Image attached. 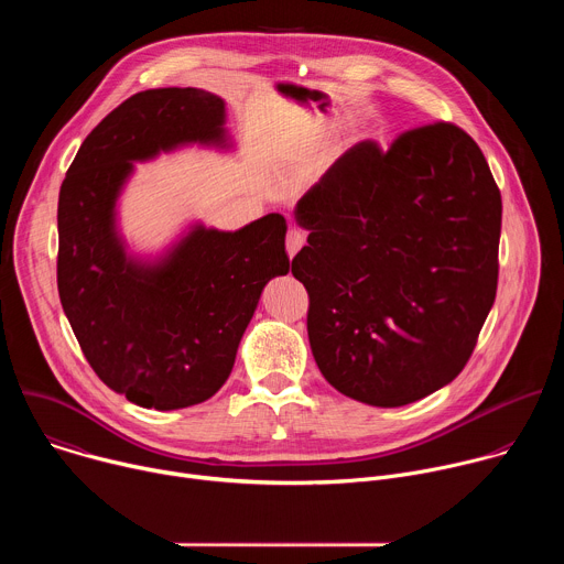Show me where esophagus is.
<instances>
[{
  "label": "esophagus",
  "instance_id": "esophagus-1",
  "mask_svg": "<svg viewBox=\"0 0 564 564\" xmlns=\"http://www.w3.org/2000/svg\"><path fill=\"white\" fill-rule=\"evenodd\" d=\"M305 243V234L299 229V227H290L288 236H285V250L290 257H294Z\"/></svg>",
  "mask_w": 564,
  "mask_h": 564
}]
</instances>
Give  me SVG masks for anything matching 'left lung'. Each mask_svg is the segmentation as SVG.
I'll list each match as a JSON object with an SVG mask.
<instances>
[{"mask_svg":"<svg viewBox=\"0 0 564 564\" xmlns=\"http://www.w3.org/2000/svg\"><path fill=\"white\" fill-rule=\"evenodd\" d=\"M307 246L314 361L346 397L397 409L466 366L498 290L502 198L485 153L451 122L364 140L294 207Z\"/></svg>","mask_w":564,"mask_h":564,"instance_id":"obj_1","label":"left lung"}]
</instances>
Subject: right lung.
I'll return each mask as SVG.
<instances>
[{
	"mask_svg": "<svg viewBox=\"0 0 564 564\" xmlns=\"http://www.w3.org/2000/svg\"><path fill=\"white\" fill-rule=\"evenodd\" d=\"M189 144L231 147L225 100L140 91L87 135L57 203V290L75 339L111 390L155 411L200 404L227 381L263 288L290 272L281 214L236 231L194 223L153 259L127 250L118 198L133 163Z\"/></svg>",
	"mask_w": 564,
	"mask_h": 564,
	"instance_id": "right-lung-1",
	"label": "right lung"
}]
</instances>
